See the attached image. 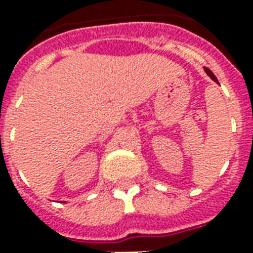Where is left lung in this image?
<instances>
[{"label": "left lung", "mask_w": 253, "mask_h": 253, "mask_svg": "<svg viewBox=\"0 0 253 253\" xmlns=\"http://www.w3.org/2000/svg\"><path fill=\"white\" fill-rule=\"evenodd\" d=\"M206 73H207V74H209V76H210V77L212 78V80H214V81H215V83H218L217 78H215V76L212 74V72H211V70H210V69H207V67H206Z\"/></svg>", "instance_id": "left-lung-1"}]
</instances>
